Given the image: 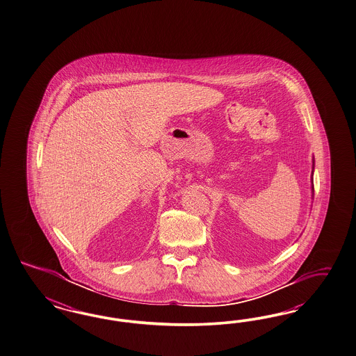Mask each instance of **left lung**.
<instances>
[{
  "label": "left lung",
  "mask_w": 356,
  "mask_h": 356,
  "mask_svg": "<svg viewBox=\"0 0 356 356\" xmlns=\"http://www.w3.org/2000/svg\"><path fill=\"white\" fill-rule=\"evenodd\" d=\"M313 171H314V158L312 159V177H311V181H312V185H311V188H312V198H313Z\"/></svg>",
  "instance_id": "left-lung-1"
}]
</instances>
